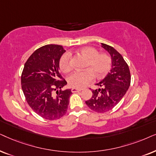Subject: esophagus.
Returning <instances> with one entry per match:
<instances>
[{
    "instance_id": "1",
    "label": "esophagus",
    "mask_w": 156,
    "mask_h": 156,
    "mask_svg": "<svg viewBox=\"0 0 156 156\" xmlns=\"http://www.w3.org/2000/svg\"><path fill=\"white\" fill-rule=\"evenodd\" d=\"M73 93H76V92H80V91L82 90V89H79V88H73L71 89Z\"/></svg>"
}]
</instances>
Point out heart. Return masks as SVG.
Here are the masks:
<instances>
[{"label": "heart", "instance_id": "b5f03b06", "mask_svg": "<svg viewBox=\"0 0 156 156\" xmlns=\"http://www.w3.org/2000/svg\"><path fill=\"white\" fill-rule=\"evenodd\" d=\"M79 53L86 58L85 69L76 71L68 78L70 86L74 88H82L92 82L94 76L101 78L106 75L111 68V58L105 53H98L95 48L84 47L78 50ZM70 54L65 53L59 60V67L63 73L69 72L71 69L70 63Z\"/></svg>", "mask_w": 156, "mask_h": 156}]
</instances>
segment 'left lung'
<instances>
[{
    "instance_id": "left-lung-1",
    "label": "left lung",
    "mask_w": 156,
    "mask_h": 156,
    "mask_svg": "<svg viewBox=\"0 0 156 156\" xmlns=\"http://www.w3.org/2000/svg\"><path fill=\"white\" fill-rule=\"evenodd\" d=\"M101 46L111 55V69L95 84L100 88L92 90V97L86 103L93 111L103 113L113 109L125 95L130 84V73L128 64L115 48L104 43Z\"/></svg>"
}]
</instances>
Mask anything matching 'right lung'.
I'll return each mask as SVG.
<instances>
[{
	"label": "right lung",
	"instance_id": "1",
	"mask_svg": "<svg viewBox=\"0 0 156 156\" xmlns=\"http://www.w3.org/2000/svg\"><path fill=\"white\" fill-rule=\"evenodd\" d=\"M66 52L59 45H46L37 49L24 65L21 85L30 107L47 120H56L66 113L71 89L61 90L67 84L62 80L59 60Z\"/></svg>",
	"mask_w": 156,
	"mask_h": 156
}]
</instances>
